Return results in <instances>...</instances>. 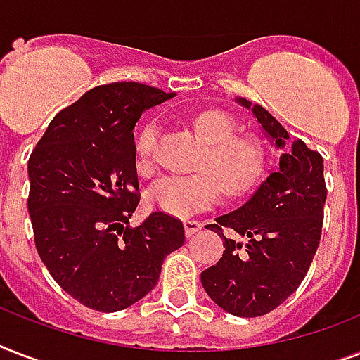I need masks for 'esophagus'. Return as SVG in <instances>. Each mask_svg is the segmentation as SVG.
Segmentation results:
<instances>
[{
    "instance_id": "34e87169",
    "label": "esophagus",
    "mask_w": 360,
    "mask_h": 360,
    "mask_svg": "<svg viewBox=\"0 0 360 360\" xmlns=\"http://www.w3.org/2000/svg\"><path fill=\"white\" fill-rule=\"evenodd\" d=\"M183 226H185V233L188 237L194 236V233H198V231L202 230V222H200V220H185Z\"/></svg>"
}]
</instances>
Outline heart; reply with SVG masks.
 I'll return each instance as SVG.
<instances>
[{"label": "heart", "instance_id": "b5f03b06", "mask_svg": "<svg viewBox=\"0 0 360 360\" xmlns=\"http://www.w3.org/2000/svg\"><path fill=\"white\" fill-rule=\"evenodd\" d=\"M192 129L207 146L198 162L194 175L164 177L149 191V202L162 213L188 219L220 200L240 198L263 179L267 172V149L257 136L237 134V121L222 110L207 108L198 112L191 121ZM157 149V129L149 123L136 140L138 168L149 172Z\"/></svg>", "mask_w": 360, "mask_h": 360}]
</instances>
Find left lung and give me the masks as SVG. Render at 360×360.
Segmentation results:
<instances>
[{
    "label": "left lung",
    "instance_id": "obj_1",
    "mask_svg": "<svg viewBox=\"0 0 360 360\" xmlns=\"http://www.w3.org/2000/svg\"><path fill=\"white\" fill-rule=\"evenodd\" d=\"M250 108L276 147L285 149L278 169L248 202L205 228L219 233L224 254L202 273L203 290L226 312L257 318L280 307L307 276L321 239L327 186L323 157L288 130L259 104ZM237 233L245 243L225 236Z\"/></svg>",
    "mask_w": 360,
    "mask_h": 360
}]
</instances>
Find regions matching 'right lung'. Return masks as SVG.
<instances>
[{"mask_svg":"<svg viewBox=\"0 0 360 360\" xmlns=\"http://www.w3.org/2000/svg\"><path fill=\"white\" fill-rule=\"evenodd\" d=\"M172 97L138 82L93 87L50 121L27 162L37 252L72 299L98 312L146 297L185 243L183 222L162 211L129 226L140 203L132 129Z\"/></svg>","mask_w":360,"mask_h":360,"instance_id":"obj_1","label":"right lung"}]
</instances>
